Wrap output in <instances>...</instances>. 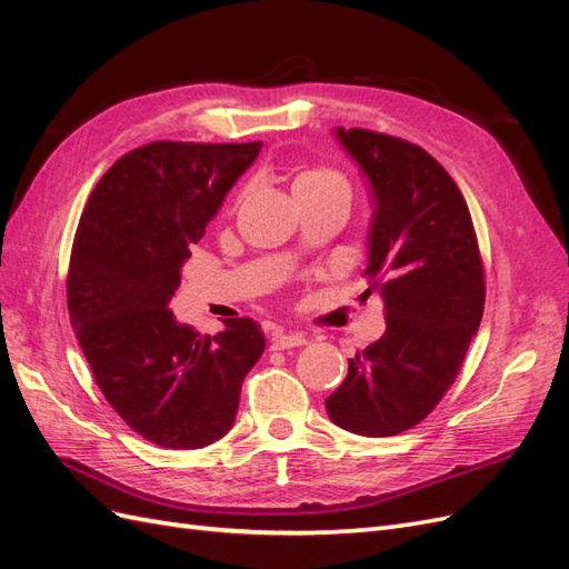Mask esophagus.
Here are the masks:
<instances>
[{
    "label": "esophagus",
    "mask_w": 569,
    "mask_h": 569,
    "mask_svg": "<svg viewBox=\"0 0 569 569\" xmlns=\"http://www.w3.org/2000/svg\"><path fill=\"white\" fill-rule=\"evenodd\" d=\"M306 337L299 332H274L272 335V349L274 351H287V349H297L303 347Z\"/></svg>",
    "instance_id": "1"
}]
</instances>
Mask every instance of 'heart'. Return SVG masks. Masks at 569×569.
Wrapping results in <instances>:
<instances>
[{
    "instance_id": "heart-1",
    "label": "heart",
    "mask_w": 569,
    "mask_h": 569,
    "mask_svg": "<svg viewBox=\"0 0 569 569\" xmlns=\"http://www.w3.org/2000/svg\"><path fill=\"white\" fill-rule=\"evenodd\" d=\"M330 192H349L347 180H343L339 170H335L330 166L306 168L295 178V194L299 201L311 199V197H322Z\"/></svg>"
}]
</instances>
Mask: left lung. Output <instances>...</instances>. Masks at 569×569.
Returning <instances> with one entry per match:
<instances>
[{
	"label": "left lung",
	"mask_w": 569,
	"mask_h": 569,
	"mask_svg": "<svg viewBox=\"0 0 569 569\" xmlns=\"http://www.w3.org/2000/svg\"><path fill=\"white\" fill-rule=\"evenodd\" d=\"M375 194L370 287L387 332L349 360L325 399L335 425L393 437L422 422L451 389L485 313V263L472 216L446 168L401 137L337 128Z\"/></svg>",
	"instance_id": "8db88e82"
}]
</instances>
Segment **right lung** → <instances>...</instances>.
Returning <instances> with one entry per match:
<instances>
[{
    "label": "right lung",
    "mask_w": 569,
    "mask_h": 569,
    "mask_svg": "<svg viewBox=\"0 0 569 569\" xmlns=\"http://www.w3.org/2000/svg\"><path fill=\"white\" fill-rule=\"evenodd\" d=\"M263 142H149L120 157L80 216L66 299L94 382L123 422L161 449L226 437L266 349L253 320L201 335L168 308L180 268Z\"/></svg>",
    "instance_id": "right-lung-1"
}]
</instances>
